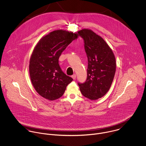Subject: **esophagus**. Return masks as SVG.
Masks as SVG:
<instances>
[{"instance_id": "1", "label": "esophagus", "mask_w": 146, "mask_h": 146, "mask_svg": "<svg viewBox=\"0 0 146 146\" xmlns=\"http://www.w3.org/2000/svg\"><path fill=\"white\" fill-rule=\"evenodd\" d=\"M72 78H73V79H75L76 78V74H74L73 75H72Z\"/></svg>"}]
</instances>
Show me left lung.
<instances>
[{"instance_id":"1","label":"left lung","mask_w":146,"mask_h":146,"mask_svg":"<svg viewBox=\"0 0 146 146\" xmlns=\"http://www.w3.org/2000/svg\"><path fill=\"white\" fill-rule=\"evenodd\" d=\"M78 35L83 39L88 58L86 80L78 84L84 97L96 100L111 87L116 71L115 57L104 40L92 30L82 29Z\"/></svg>"}]
</instances>
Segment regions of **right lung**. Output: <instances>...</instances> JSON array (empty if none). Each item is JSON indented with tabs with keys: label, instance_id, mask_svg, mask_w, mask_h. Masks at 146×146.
I'll list each match as a JSON object with an SVG mask.
<instances>
[{
	"label": "right lung",
	"instance_id": "obj_1",
	"mask_svg": "<svg viewBox=\"0 0 146 146\" xmlns=\"http://www.w3.org/2000/svg\"><path fill=\"white\" fill-rule=\"evenodd\" d=\"M77 38L78 34L55 30L43 37L36 45L30 58L29 72L35 89L42 97L50 101L60 98L67 85L73 80L63 72L58 59Z\"/></svg>",
	"mask_w": 146,
	"mask_h": 146
}]
</instances>
